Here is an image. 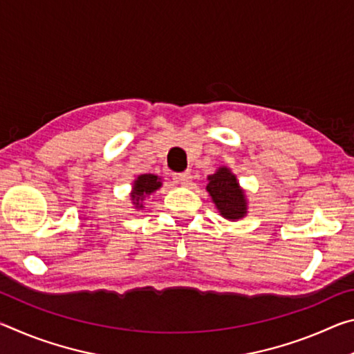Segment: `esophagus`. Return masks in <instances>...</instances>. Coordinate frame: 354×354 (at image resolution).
Returning a JSON list of instances; mask_svg holds the SVG:
<instances>
[{
  "label": "esophagus",
  "instance_id": "1",
  "mask_svg": "<svg viewBox=\"0 0 354 354\" xmlns=\"http://www.w3.org/2000/svg\"><path fill=\"white\" fill-rule=\"evenodd\" d=\"M178 179H179V183H181L183 185H189V184H190V181H192V175H190V171H183V173H179V175H178Z\"/></svg>",
  "mask_w": 354,
  "mask_h": 354
}]
</instances>
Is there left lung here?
Segmentation results:
<instances>
[{
  "label": "left lung",
  "instance_id": "1",
  "mask_svg": "<svg viewBox=\"0 0 354 354\" xmlns=\"http://www.w3.org/2000/svg\"><path fill=\"white\" fill-rule=\"evenodd\" d=\"M206 190L211 195L221 217L227 220H239L247 215V196L237 183L236 175L230 169L220 167L214 175L207 176Z\"/></svg>",
  "mask_w": 354,
  "mask_h": 354
}]
</instances>
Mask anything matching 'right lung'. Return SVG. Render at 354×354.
I'll use <instances>...</instances> for the list:
<instances>
[{
    "instance_id": "1",
    "label": "right lung",
    "mask_w": 354,
    "mask_h": 354,
    "mask_svg": "<svg viewBox=\"0 0 354 354\" xmlns=\"http://www.w3.org/2000/svg\"><path fill=\"white\" fill-rule=\"evenodd\" d=\"M160 185H162V183H160V178L156 175H151V173H148V175L137 176V179L134 181V185H133V192H131V200H133V205L137 209H142L143 200H145L148 195H151L153 192L158 190Z\"/></svg>"
}]
</instances>
